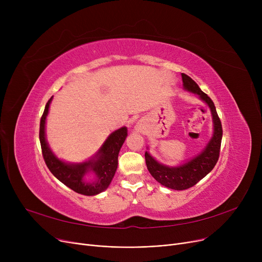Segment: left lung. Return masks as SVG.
Returning <instances> with one entry per match:
<instances>
[{
  "instance_id": "left-lung-1",
  "label": "left lung",
  "mask_w": 262,
  "mask_h": 262,
  "mask_svg": "<svg viewBox=\"0 0 262 262\" xmlns=\"http://www.w3.org/2000/svg\"><path fill=\"white\" fill-rule=\"evenodd\" d=\"M182 77L184 88L198 94L199 98L210 108L213 121V135L201 154L178 167L164 166L145 152V163L150 175L162 186L174 190H186L193 187L214 168L220 156L223 135L221 120L216 114L212 100L201 90L199 85L190 76L182 73Z\"/></svg>"
}]
</instances>
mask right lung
I'll return each mask as SVG.
<instances>
[{
    "label": "right lung",
    "mask_w": 262,
    "mask_h": 262,
    "mask_svg": "<svg viewBox=\"0 0 262 262\" xmlns=\"http://www.w3.org/2000/svg\"><path fill=\"white\" fill-rule=\"evenodd\" d=\"M52 98L48 101L40 120L39 139L42 156L51 173L67 187L84 195H96L108 188L118 168L120 149L127 137V128L121 127L110 135L96 155L85 162L67 163L53 154L46 139V119ZM89 171L96 174L93 182L84 181V175Z\"/></svg>",
    "instance_id": "obj_1"
}]
</instances>
